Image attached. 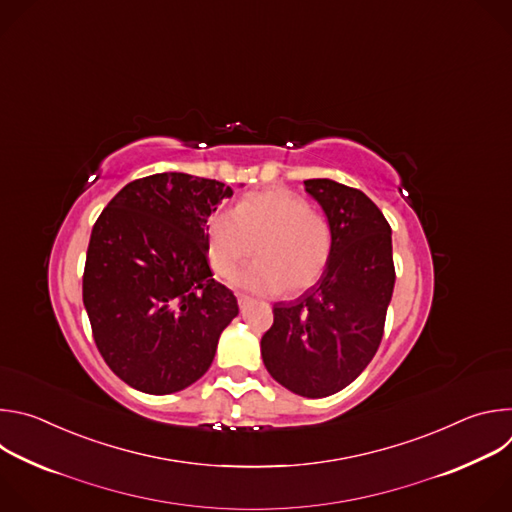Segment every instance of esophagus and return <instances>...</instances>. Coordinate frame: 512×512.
Wrapping results in <instances>:
<instances>
[{"instance_id":"esophagus-1","label":"esophagus","mask_w":512,"mask_h":512,"mask_svg":"<svg viewBox=\"0 0 512 512\" xmlns=\"http://www.w3.org/2000/svg\"><path fill=\"white\" fill-rule=\"evenodd\" d=\"M237 302H239V308L243 310V308L251 302V298H249V296H245V294H237Z\"/></svg>"}]
</instances>
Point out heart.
<instances>
[{
    "instance_id": "heart-1",
    "label": "heart",
    "mask_w": 512,
    "mask_h": 512,
    "mask_svg": "<svg viewBox=\"0 0 512 512\" xmlns=\"http://www.w3.org/2000/svg\"><path fill=\"white\" fill-rule=\"evenodd\" d=\"M212 269L229 277L255 251L261 257L235 277L259 294L285 287L289 294L312 287L328 267L332 229L324 212L287 190H263L233 210L210 216L206 227Z\"/></svg>"
}]
</instances>
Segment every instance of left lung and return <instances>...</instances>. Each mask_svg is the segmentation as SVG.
<instances>
[{"mask_svg": "<svg viewBox=\"0 0 512 512\" xmlns=\"http://www.w3.org/2000/svg\"><path fill=\"white\" fill-rule=\"evenodd\" d=\"M328 216L332 253L320 281L302 298L273 306L261 338L269 375L302 397L342 391L373 360L393 296L391 227L379 206L334 180H304Z\"/></svg>", "mask_w": 512, "mask_h": 512, "instance_id": "obj_1", "label": "left lung"}]
</instances>
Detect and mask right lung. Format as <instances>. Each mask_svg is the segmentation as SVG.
<instances>
[{
	"mask_svg": "<svg viewBox=\"0 0 512 512\" xmlns=\"http://www.w3.org/2000/svg\"><path fill=\"white\" fill-rule=\"evenodd\" d=\"M231 196L223 182L164 172L129 182L97 218L83 302L107 367L141 393L198 381L239 314L206 257L208 216Z\"/></svg>",
	"mask_w": 512,
	"mask_h": 512,
	"instance_id": "add662e5",
	"label": "right lung"
}]
</instances>
